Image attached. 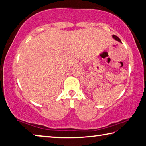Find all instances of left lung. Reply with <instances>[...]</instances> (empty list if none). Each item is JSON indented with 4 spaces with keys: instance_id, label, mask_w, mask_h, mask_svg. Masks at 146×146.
<instances>
[{
    "instance_id": "obj_1",
    "label": "left lung",
    "mask_w": 146,
    "mask_h": 146,
    "mask_svg": "<svg viewBox=\"0 0 146 146\" xmlns=\"http://www.w3.org/2000/svg\"><path fill=\"white\" fill-rule=\"evenodd\" d=\"M113 38H114V39H115L116 40H117V41H119V42H121V40H120V39H119V37H117V36H115V35H113Z\"/></svg>"
}]
</instances>
